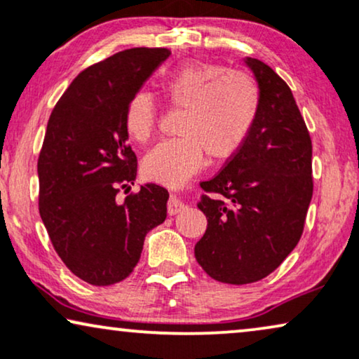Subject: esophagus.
<instances>
[{
  "mask_svg": "<svg viewBox=\"0 0 359 359\" xmlns=\"http://www.w3.org/2000/svg\"><path fill=\"white\" fill-rule=\"evenodd\" d=\"M186 209V204L181 201L180 198H176V196L171 194L170 196V201H168V214L170 215H175V214H180L181 210Z\"/></svg>",
  "mask_w": 359,
  "mask_h": 359,
  "instance_id": "obj_1",
  "label": "esophagus"
}]
</instances>
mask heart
Returning <instances> with one entry per match:
<instances>
[{"instance_id":"heart-1","label":"heart","mask_w":359,"mask_h":359,"mask_svg":"<svg viewBox=\"0 0 359 359\" xmlns=\"http://www.w3.org/2000/svg\"><path fill=\"white\" fill-rule=\"evenodd\" d=\"M166 104L183 109L181 137L155 145L142 160L145 178L165 186H181L205 163L227 160L243 145L257 119L259 90L243 72L205 62L180 67L160 83ZM158 109L149 93L139 91L127 101L124 126L132 139L144 144L156 129Z\"/></svg>"}]
</instances>
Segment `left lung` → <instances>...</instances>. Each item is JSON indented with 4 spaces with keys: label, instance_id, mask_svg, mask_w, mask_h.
<instances>
[{
    "label": "left lung",
    "instance_id": "obj_1",
    "mask_svg": "<svg viewBox=\"0 0 359 359\" xmlns=\"http://www.w3.org/2000/svg\"><path fill=\"white\" fill-rule=\"evenodd\" d=\"M259 90L257 119L219 175L203 181L208 229L194 255L215 281L248 284L273 273L301 240L312 199V142L286 81L245 58Z\"/></svg>",
    "mask_w": 359,
    "mask_h": 359
}]
</instances>
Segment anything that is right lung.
Returning <instances> with one entry per match:
<instances>
[{
  "label": "right lung",
  "mask_w": 359,
  "mask_h": 359,
  "mask_svg": "<svg viewBox=\"0 0 359 359\" xmlns=\"http://www.w3.org/2000/svg\"><path fill=\"white\" fill-rule=\"evenodd\" d=\"M168 48H129L83 70L53 107L39 155V212L70 271L93 286L126 279L139 263L145 235L166 219L168 191L130 189L137 156L124 111Z\"/></svg>",
  "instance_id": "1"
}]
</instances>
